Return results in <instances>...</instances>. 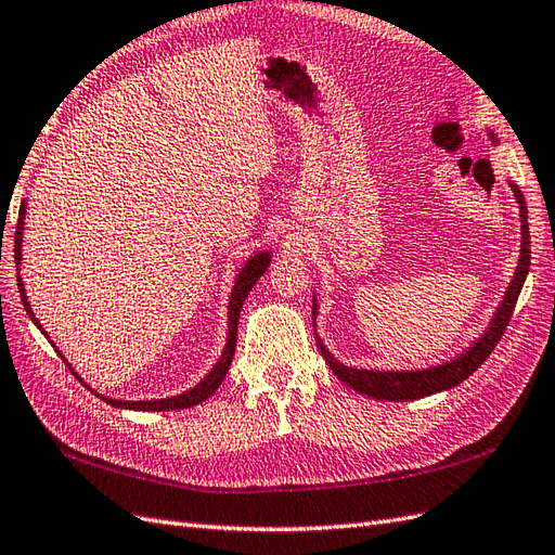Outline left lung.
<instances>
[{
  "label": "left lung",
  "instance_id": "8db88e82",
  "mask_svg": "<svg viewBox=\"0 0 555 555\" xmlns=\"http://www.w3.org/2000/svg\"><path fill=\"white\" fill-rule=\"evenodd\" d=\"M490 140L494 145H500V140L488 129ZM511 184V192L516 196V204L520 208V258H518V267L516 274L511 279L508 288L502 297L500 307H496L494 317L490 321V325L486 328L476 343L468 347L464 353H460L457 359L438 363L431 367H422V371H373V367H353V365H345L339 363L333 353L325 349V345L321 343V337L317 335V345L323 353L325 363L331 365V371L349 385L353 391L373 396L377 401H415V399H424V396H431L438 391H446L462 385V382L474 375L478 367L482 365L492 349L500 343V337L504 335L506 325L511 314H514V307L518 295L522 291V283L528 279L530 272V227H528V206H525L522 192L518 190V184ZM317 295H314V317H317Z\"/></svg>",
  "mask_w": 555,
  "mask_h": 555
}]
</instances>
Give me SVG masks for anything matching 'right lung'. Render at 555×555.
Masks as SVG:
<instances>
[{
	"mask_svg": "<svg viewBox=\"0 0 555 555\" xmlns=\"http://www.w3.org/2000/svg\"><path fill=\"white\" fill-rule=\"evenodd\" d=\"M25 210H27V202L23 198L21 202V208H18V224H16V246H13V250H16V264L21 269L23 264V230H25ZM269 262H272V250H258L253 253L250 258L241 264L238 274L234 279V288H232V297H230V307H227V343H224V349L220 353V359L216 361V365L210 367V371L204 375V379H198L194 387H190L188 391L182 393H176V396H168V399H154V401H121V399H112V396H105V393H98L95 389H91V385H87L95 396H101V401L115 405V408H126V410H142V413H162V410H184V408H192V405H198L202 401H206L208 396L216 393V389L222 385V379L227 375V371H230L232 365V359H234V351H236V328H238V314H241V307H244L248 293L253 291L255 283H258V279L267 272ZM18 293H21V300H23V307L27 314H30L33 323L37 325V328L41 331V335H44L49 343L53 345V339L49 337V333L41 328V323L37 321L35 311L30 307V302H27V293H25V283L21 279V272H18ZM55 347V345H53ZM55 351L61 353V349L55 347ZM63 357V353H61ZM63 361L67 363V359L63 357ZM69 371H73L77 375V371L73 365L67 363ZM79 377V375H77ZM81 379V377H79ZM83 382V379H81Z\"/></svg>",
	"mask_w": 555,
	"mask_h": 555,
	"instance_id": "1",
	"label": "right lung"
}]
</instances>
